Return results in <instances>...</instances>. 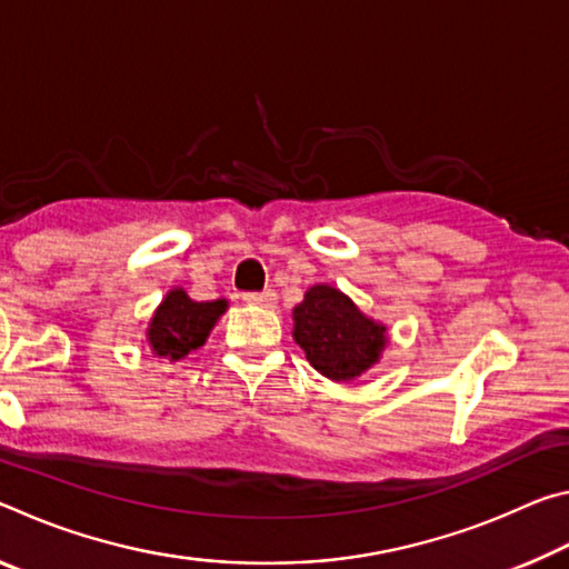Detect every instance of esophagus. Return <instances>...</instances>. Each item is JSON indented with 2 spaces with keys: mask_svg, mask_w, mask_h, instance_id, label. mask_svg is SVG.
Segmentation results:
<instances>
[{
  "mask_svg": "<svg viewBox=\"0 0 569 569\" xmlns=\"http://www.w3.org/2000/svg\"><path fill=\"white\" fill-rule=\"evenodd\" d=\"M243 301L271 308L276 303V293L273 291H248V293H243Z\"/></svg>",
  "mask_w": 569,
  "mask_h": 569,
  "instance_id": "1",
  "label": "esophagus"
}]
</instances>
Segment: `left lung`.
Instances as JSON below:
<instances>
[{
    "instance_id": "8db88e82",
    "label": "left lung",
    "mask_w": 569,
    "mask_h": 569,
    "mask_svg": "<svg viewBox=\"0 0 569 569\" xmlns=\"http://www.w3.org/2000/svg\"><path fill=\"white\" fill-rule=\"evenodd\" d=\"M293 336L313 369L333 381L361 377L387 346V329L331 286L308 288L293 308Z\"/></svg>"
}]
</instances>
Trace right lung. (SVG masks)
Listing matches in <instances>:
<instances>
[{"instance_id":"obj_1","label":"right lung","mask_w":569,"mask_h":569,"mask_svg":"<svg viewBox=\"0 0 569 569\" xmlns=\"http://www.w3.org/2000/svg\"><path fill=\"white\" fill-rule=\"evenodd\" d=\"M226 301H192L182 288H176L166 296V301L152 316L148 341L158 356L178 361L186 359L190 351L200 349L206 343L210 329L218 321V316L226 311Z\"/></svg>"}]
</instances>
